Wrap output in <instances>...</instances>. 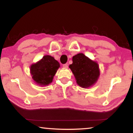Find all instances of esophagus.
I'll use <instances>...</instances> for the list:
<instances>
[{"instance_id": "34e87169", "label": "esophagus", "mask_w": 133, "mask_h": 133, "mask_svg": "<svg viewBox=\"0 0 133 133\" xmlns=\"http://www.w3.org/2000/svg\"><path fill=\"white\" fill-rule=\"evenodd\" d=\"M63 67L64 68H67V67H68V64L66 63V64H63Z\"/></svg>"}]
</instances>
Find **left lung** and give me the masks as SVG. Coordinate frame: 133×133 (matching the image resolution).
Segmentation results:
<instances>
[{"label": "left lung", "mask_w": 133, "mask_h": 133, "mask_svg": "<svg viewBox=\"0 0 133 133\" xmlns=\"http://www.w3.org/2000/svg\"><path fill=\"white\" fill-rule=\"evenodd\" d=\"M73 63L70 64L77 84L83 88H89L97 82L100 76L97 63L90 59L84 54L78 53L72 58Z\"/></svg>", "instance_id": "1"}]
</instances>
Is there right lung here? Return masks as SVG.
Masks as SVG:
<instances>
[{
    "instance_id": "right-lung-1",
    "label": "right lung",
    "mask_w": 133,
    "mask_h": 133,
    "mask_svg": "<svg viewBox=\"0 0 133 133\" xmlns=\"http://www.w3.org/2000/svg\"><path fill=\"white\" fill-rule=\"evenodd\" d=\"M60 67V64L52 56H44L39 62L30 66V73L33 80L39 85H48Z\"/></svg>"
}]
</instances>
